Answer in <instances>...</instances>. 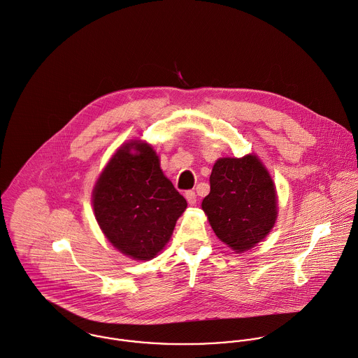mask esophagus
<instances>
[{"label":"esophagus","mask_w":358,"mask_h":358,"mask_svg":"<svg viewBox=\"0 0 358 358\" xmlns=\"http://www.w3.org/2000/svg\"><path fill=\"white\" fill-rule=\"evenodd\" d=\"M185 199H187L188 205L194 206V205L196 203V194H195L194 191H187V192H185Z\"/></svg>","instance_id":"obj_1"}]
</instances>
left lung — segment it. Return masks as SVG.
I'll return each mask as SVG.
<instances>
[{
  "mask_svg": "<svg viewBox=\"0 0 358 358\" xmlns=\"http://www.w3.org/2000/svg\"><path fill=\"white\" fill-rule=\"evenodd\" d=\"M202 209L217 238L236 253L267 236L277 220V192L256 155L221 157L213 166L210 194Z\"/></svg>",
  "mask_w": 358,
  "mask_h": 358,
  "instance_id": "left-lung-1",
  "label": "left lung"
}]
</instances>
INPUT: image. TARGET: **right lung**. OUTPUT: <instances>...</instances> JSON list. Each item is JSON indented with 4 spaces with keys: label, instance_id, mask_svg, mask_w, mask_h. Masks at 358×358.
I'll return each instance as SVG.
<instances>
[{
    "label": "right lung",
    "instance_id": "1",
    "mask_svg": "<svg viewBox=\"0 0 358 358\" xmlns=\"http://www.w3.org/2000/svg\"><path fill=\"white\" fill-rule=\"evenodd\" d=\"M92 206L102 232L117 250L150 260L169 242L187 201L163 174L153 148L131 141L117 149L101 173Z\"/></svg>",
    "mask_w": 358,
    "mask_h": 358
}]
</instances>
